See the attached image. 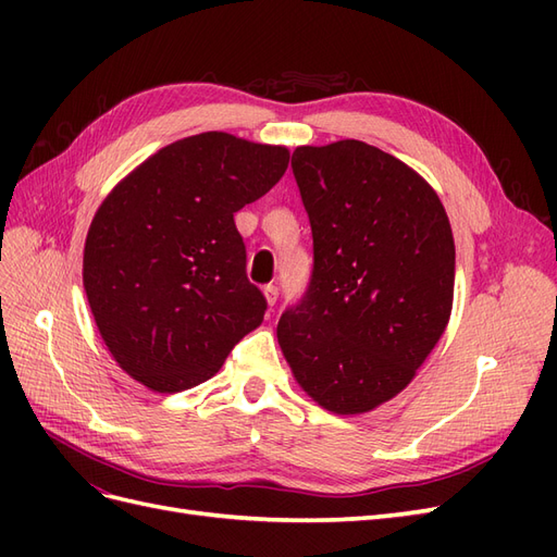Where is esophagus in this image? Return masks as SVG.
Returning a JSON list of instances; mask_svg holds the SVG:
<instances>
[{
	"label": "esophagus",
	"instance_id": "1",
	"mask_svg": "<svg viewBox=\"0 0 557 557\" xmlns=\"http://www.w3.org/2000/svg\"><path fill=\"white\" fill-rule=\"evenodd\" d=\"M262 293H264L267 305H269V307H274V305H276V299H278V288H276V285H272V283L264 285Z\"/></svg>",
	"mask_w": 557,
	"mask_h": 557
}]
</instances>
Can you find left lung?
<instances>
[{"label": "left lung", "instance_id": "1", "mask_svg": "<svg viewBox=\"0 0 557 557\" xmlns=\"http://www.w3.org/2000/svg\"><path fill=\"white\" fill-rule=\"evenodd\" d=\"M293 174L313 274L301 305L278 320V346L320 407L367 413L413 381L448 325V215L423 176L364 141L299 146Z\"/></svg>", "mask_w": 557, "mask_h": 557}]
</instances>
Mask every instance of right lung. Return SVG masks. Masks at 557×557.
<instances>
[{"label":"right lung","mask_w":557,"mask_h":557,"mask_svg":"<svg viewBox=\"0 0 557 557\" xmlns=\"http://www.w3.org/2000/svg\"><path fill=\"white\" fill-rule=\"evenodd\" d=\"M288 160L285 146L201 132L160 148L99 205L83 288L113 360L148 391L205 383L262 323L234 213L272 190Z\"/></svg>","instance_id":"1"}]
</instances>
